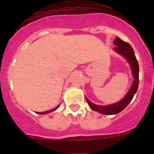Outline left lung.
Segmentation results:
<instances>
[{"label":"left lung","instance_id":"obj_1","mask_svg":"<svg viewBox=\"0 0 154 154\" xmlns=\"http://www.w3.org/2000/svg\"><path fill=\"white\" fill-rule=\"evenodd\" d=\"M114 44L116 46L114 48L115 51L120 54L121 55H123V57H125L130 63L134 81H133V83L130 88V91L128 92L126 96L122 100L115 103V104L109 105V106H99V105H96L91 103L89 99L85 98L87 103L92 110L101 112L102 114H105V115H113V114L119 113L122 110L124 109L129 105V103L132 101L133 96L137 92L139 85V64L135 56V53L133 51L132 47L129 43L123 42L119 38H116L114 40Z\"/></svg>","mask_w":154,"mask_h":154}]
</instances>
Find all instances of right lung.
<instances>
[{"label":"right lung","instance_id":"add662e5","mask_svg":"<svg viewBox=\"0 0 154 154\" xmlns=\"http://www.w3.org/2000/svg\"><path fill=\"white\" fill-rule=\"evenodd\" d=\"M58 106H57L56 108H55V109H51V110H48V111H45V112H37V113H38V114H41V115H42V114H46V113H49V112H53V111H55V109H56L57 108H58Z\"/></svg>","mask_w":154,"mask_h":154}]
</instances>
